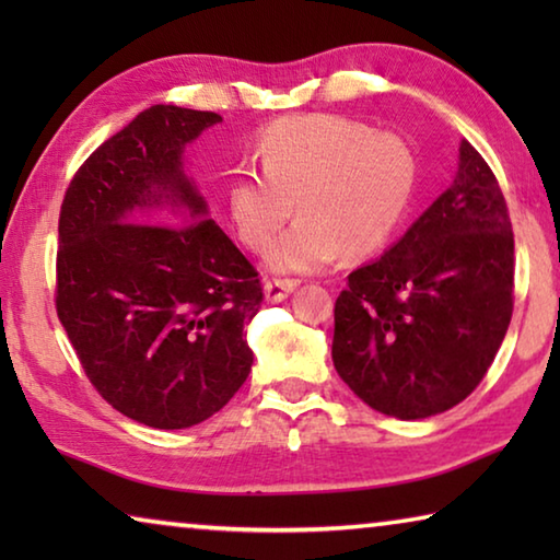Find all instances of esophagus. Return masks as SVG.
Here are the masks:
<instances>
[{
    "label": "esophagus",
    "mask_w": 560,
    "mask_h": 560,
    "mask_svg": "<svg viewBox=\"0 0 560 560\" xmlns=\"http://www.w3.org/2000/svg\"><path fill=\"white\" fill-rule=\"evenodd\" d=\"M299 287L296 279H267L264 281V296L269 303H279Z\"/></svg>",
    "instance_id": "esophagus-1"
}]
</instances>
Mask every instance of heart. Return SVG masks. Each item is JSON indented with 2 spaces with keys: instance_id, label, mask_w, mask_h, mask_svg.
<instances>
[{
  "instance_id": "1",
  "label": "heart",
  "mask_w": 560,
  "mask_h": 560,
  "mask_svg": "<svg viewBox=\"0 0 560 560\" xmlns=\"http://www.w3.org/2000/svg\"><path fill=\"white\" fill-rule=\"evenodd\" d=\"M257 170H240L226 187L236 236L277 271H318L340 252L371 257L385 249L410 212L417 155L393 130L346 116L281 118L261 132Z\"/></svg>"
}]
</instances>
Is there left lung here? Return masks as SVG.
Wrapping results in <instances>:
<instances>
[{
	"mask_svg": "<svg viewBox=\"0 0 560 560\" xmlns=\"http://www.w3.org/2000/svg\"><path fill=\"white\" fill-rule=\"evenodd\" d=\"M514 311V232L487 160L467 140L452 187L336 299L334 365L373 410L422 420L487 375Z\"/></svg>",
	"mask_w": 560,
	"mask_h": 560,
	"instance_id": "left-lung-1",
	"label": "left lung"
}]
</instances>
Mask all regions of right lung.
Masks as SVG:
<instances>
[{"label": "right lung", "instance_id": "1", "mask_svg": "<svg viewBox=\"0 0 560 560\" xmlns=\"http://www.w3.org/2000/svg\"><path fill=\"white\" fill-rule=\"evenodd\" d=\"M220 120L138 113L79 167L59 214L56 314L103 400L155 430L220 412L252 371L259 271L183 170L185 145Z\"/></svg>", "mask_w": 560, "mask_h": 560}]
</instances>
